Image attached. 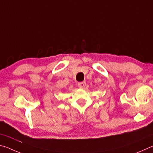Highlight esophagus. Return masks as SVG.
<instances>
[{"instance_id": "esophagus-1", "label": "esophagus", "mask_w": 153, "mask_h": 153, "mask_svg": "<svg viewBox=\"0 0 153 153\" xmlns=\"http://www.w3.org/2000/svg\"><path fill=\"white\" fill-rule=\"evenodd\" d=\"M77 86L79 88H84L86 86V82H79Z\"/></svg>"}]
</instances>
